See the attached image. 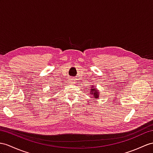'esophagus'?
<instances>
[{"mask_svg":"<svg viewBox=\"0 0 153 153\" xmlns=\"http://www.w3.org/2000/svg\"><path fill=\"white\" fill-rule=\"evenodd\" d=\"M71 82H72L73 84H74V83H75V82H74V81H73V80H72V81H71Z\"/></svg>","mask_w":153,"mask_h":153,"instance_id":"obj_1","label":"esophagus"}]
</instances>
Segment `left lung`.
<instances>
[{"mask_svg": "<svg viewBox=\"0 0 153 153\" xmlns=\"http://www.w3.org/2000/svg\"><path fill=\"white\" fill-rule=\"evenodd\" d=\"M92 88L93 89H91V91H90V94L91 95H93L94 96V98H98L99 97V91H98V90H97L96 89V88H94V87H92Z\"/></svg>", "mask_w": 153, "mask_h": 153, "instance_id": "obj_1", "label": "left lung"}]
</instances>
